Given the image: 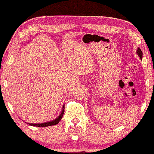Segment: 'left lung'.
Returning <instances> with one entry per match:
<instances>
[{"instance_id":"left-lung-1","label":"left lung","mask_w":154,"mask_h":154,"mask_svg":"<svg viewBox=\"0 0 154 154\" xmlns=\"http://www.w3.org/2000/svg\"><path fill=\"white\" fill-rule=\"evenodd\" d=\"M137 55H138V56L139 57L140 59H142V58H143V53H142V51H141V48H137Z\"/></svg>"}]
</instances>
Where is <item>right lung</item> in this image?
<instances>
[{
    "label": "right lung",
    "mask_w": 154,
    "mask_h": 154,
    "mask_svg": "<svg viewBox=\"0 0 154 154\" xmlns=\"http://www.w3.org/2000/svg\"><path fill=\"white\" fill-rule=\"evenodd\" d=\"M64 109H65V107H64V105H63V107H62V109H61V111L60 114L59 115V116H57V117L55 118V119H54V120H51V121H48V122H43V123H37V124H35V123H27V124H28V125H30V126H37V127H45V126H49L56 125H57L59 121L61 120L62 117H63V114H64Z\"/></svg>",
    "instance_id": "add662e5"
}]
</instances>
